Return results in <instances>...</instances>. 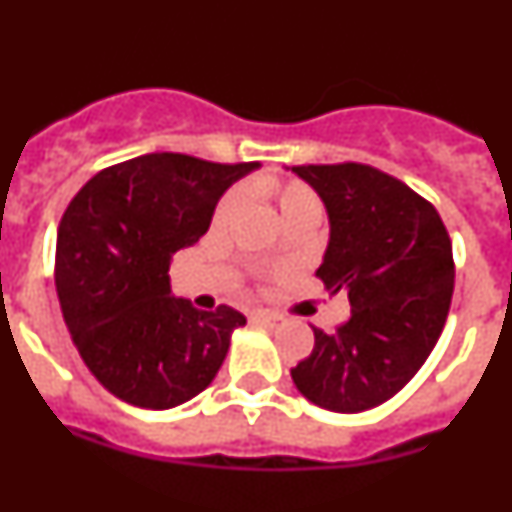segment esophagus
Masks as SVG:
<instances>
[{
	"mask_svg": "<svg viewBox=\"0 0 512 512\" xmlns=\"http://www.w3.org/2000/svg\"><path fill=\"white\" fill-rule=\"evenodd\" d=\"M251 318L256 320V323H261V325H269V328H274V325L282 323V315H277V312H266V310L253 312Z\"/></svg>",
	"mask_w": 512,
	"mask_h": 512,
	"instance_id": "esophagus-1",
	"label": "esophagus"
}]
</instances>
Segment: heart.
Instances as JSON below:
<instances>
[{
	"label": "heart",
	"mask_w": 512,
	"mask_h": 512,
	"mask_svg": "<svg viewBox=\"0 0 512 512\" xmlns=\"http://www.w3.org/2000/svg\"><path fill=\"white\" fill-rule=\"evenodd\" d=\"M253 192L259 197H266L274 205L279 207V215L284 217V223L292 228V225L300 223H318L320 215H323V200L320 194L310 187V184L300 182V179H277V176H261L253 182ZM241 205V192L233 189L217 202L215 217L212 223L225 225L233 217V212Z\"/></svg>",
	"instance_id": "b5f03b06"
}]
</instances>
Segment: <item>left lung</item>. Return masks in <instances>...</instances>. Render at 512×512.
I'll list each match as a JSON object with an SVG mask.
<instances>
[{"label": "left lung", "mask_w": 512, "mask_h": 512, "mask_svg": "<svg viewBox=\"0 0 512 512\" xmlns=\"http://www.w3.org/2000/svg\"><path fill=\"white\" fill-rule=\"evenodd\" d=\"M330 217L320 269L330 295L346 292L351 318L315 330L292 369L297 390L333 413L377 408L415 377L441 336L454 295L449 230L431 202L369 164L292 166Z\"/></svg>", "instance_id": "obj_1"}]
</instances>
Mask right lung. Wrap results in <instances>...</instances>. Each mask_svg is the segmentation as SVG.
I'll use <instances>...</instances> for the list:
<instances>
[{
    "label": "right lung",
    "mask_w": 512,
    "mask_h": 512,
    "mask_svg": "<svg viewBox=\"0 0 512 512\" xmlns=\"http://www.w3.org/2000/svg\"><path fill=\"white\" fill-rule=\"evenodd\" d=\"M256 166L146 153L94 174L63 212V320L89 372L120 400L166 410L215 379L246 318L230 305L207 312L171 295L169 266L207 233L220 194Z\"/></svg>",
    "instance_id": "1"
}]
</instances>
